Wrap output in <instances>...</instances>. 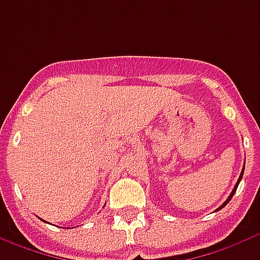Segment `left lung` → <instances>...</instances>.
I'll use <instances>...</instances> for the list:
<instances>
[{
    "instance_id": "left-lung-1",
    "label": "left lung",
    "mask_w": 260,
    "mask_h": 260,
    "mask_svg": "<svg viewBox=\"0 0 260 260\" xmlns=\"http://www.w3.org/2000/svg\"><path fill=\"white\" fill-rule=\"evenodd\" d=\"M243 175H244V168H243V171H241V175H240V178H238L237 183H236V186H234V189H233L232 194L229 196L228 200H226V201H224V203H223L222 205H220V207H219L218 209H216V211H219V209H222L223 207H224V205H228V203H229V201H230V200H232V197H233V196H234V193H236V190H237V187H238V183H240V180H241V178H243Z\"/></svg>"
}]
</instances>
